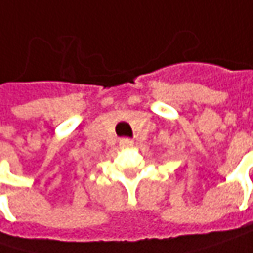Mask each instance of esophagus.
I'll list each match as a JSON object with an SVG mask.
<instances>
[{"label": "esophagus", "mask_w": 253, "mask_h": 253, "mask_svg": "<svg viewBox=\"0 0 253 253\" xmlns=\"http://www.w3.org/2000/svg\"><path fill=\"white\" fill-rule=\"evenodd\" d=\"M133 144H134V141L131 140V139H128V137L120 140V146H122V147H131Z\"/></svg>", "instance_id": "esophagus-1"}]
</instances>
